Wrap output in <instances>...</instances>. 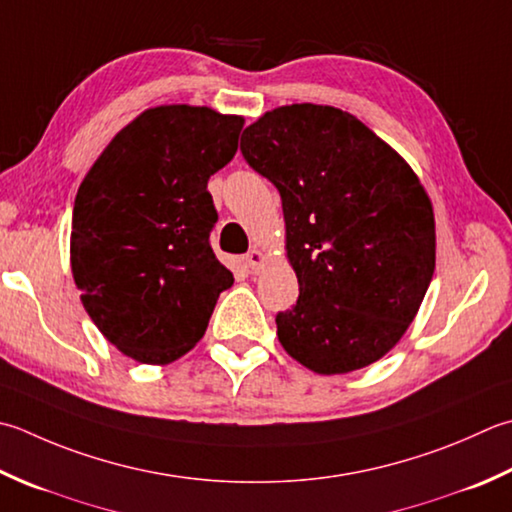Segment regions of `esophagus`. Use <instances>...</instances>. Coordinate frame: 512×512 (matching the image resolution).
<instances>
[{"label": "esophagus", "mask_w": 512, "mask_h": 512, "mask_svg": "<svg viewBox=\"0 0 512 512\" xmlns=\"http://www.w3.org/2000/svg\"><path fill=\"white\" fill-rule=\"evenodd\" d=\"M264 262H266V255L257 248L250 250V253H246V257H244V264H246L250 273H259V270L264 268Z\"/></svg>", "instance_id": "esophagus-1"}]
</instances>
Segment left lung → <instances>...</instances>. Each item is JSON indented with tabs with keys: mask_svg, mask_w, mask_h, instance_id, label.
Wrapping results in <instances>:
<instances>
[{
	"mask_svg": "<svg viewBox=\"0 0 512 512\" xmlns=\"http://www.w3.org/2000/svg\"><path fill=\"white\" fill-rule=\"evenodd\" d=\"M248 166L282 197L297 304L277 313L286 353L319 375L382 359L435 273V215L404 157L333 106L268 110L242 135Z\"/></svg>",
	"mask_w": 512,
	"mask_h": 512,
	"instance_id": "1",
	"label": "left lung"
}]
</instances>
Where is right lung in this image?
Segmentation results:
<instances>
[{
	"label": "right lung",
	"mask_w": 512,
	"mask_h": 512,
	"mask_svg": "<svg viewBox=\"0 0 512 512\" xmlns=\"http://www.w3.org/2000/svg\"><path fill=\"white\" fill-rule=\"evenodd\" d=\"M244 117L208 106L148 108L110 139L77 190L70 268L110 344L170 364L204 337L233 273L210 248L208 179L237 153Z\"/></svg>",
	"instance_id": "1"
}]
</instances>
